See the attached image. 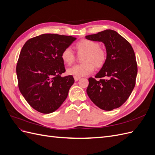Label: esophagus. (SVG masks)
Masks as SVG:
<instances>
[{
    "instance_id": "esophagus-1",
    "label": "esophagus",
    "mask_w": 155,
    "mask_h": 155,
    "mask_svg": "<svg viewBox=\"0 0 155 155\" xmlns=\"http://www.w3.org/2000/svg\"><path fill=\"white\" fill-rule=\"evenodd\" d=\"M80 78H81L80 77H74V79H75V81H78Z\"/></svg>"
}]
</instances>
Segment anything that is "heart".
Segmentation results:
<instances>
[{"mask_svg":"<svg viewBox=\"0 0 155 155\" xmlns=\"http://www.w3.org/2000/svg\"><path fill=\"white\" fill-rule=\"evenodd\" d=\"M75 48L79 55H83L81 58L82 64H77L67 70V73L74 77H82L91 74L94 66L100 68L105 65L107 60V50L100 46L96 41L82 39L75 45ZM63 62L67 65L73 64L76 59V55L72 50L67 47L61 54Z\"/></svg>","mask_w":155,"mask_h":155,"instance_id":"b5f03b06","label":"heart"}]
</instances>
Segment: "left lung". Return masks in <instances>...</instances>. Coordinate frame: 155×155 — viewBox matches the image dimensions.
<instances>
[{"instance_id":"obj_1","label":"left lung","mask_w":155,"mask_h":155,"mask_svg":"<svg viewBox=\"0 0 155 155\" xmlns=\"http://www.w3.org/2000/svg\"><path fill=\"white\" fill-rule=\"evenodd\" d=\"M86 39L104 43L107 52L104 66L95 78H88L87 94L101 109H117L128 99L136 84L138 67L133 48L122 36L112 30L87 35Z\"/></svg>"}]
</instances>
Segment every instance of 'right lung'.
Instances as JSON below:
<instances>
[{
  "label": "right lung",
  "instance_id": "obj_1",
  "mask_svg": "<svg viewBox=\"0 0 155 155\" xmlns=\"http://www.w3.org/2000/svg\"><path fill=\"white\" fill-rule=\"evenodd\" d=\"M76 39L72 35L45 34L28 40L22 48L16 67L18 86L37 111L51 113L67 97L74 79L71 75L61 76L66 71L61 54Z\"/></svg>",
  "mask_w": 155,
  "mask_h": 155
}]
</instances>
